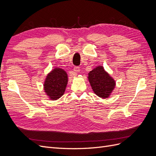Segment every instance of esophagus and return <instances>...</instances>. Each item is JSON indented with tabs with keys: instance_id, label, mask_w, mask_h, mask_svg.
Masks as SVG:
<instances>
[{
	"instance_id": "obj_1",
	"label": "esophagus",
	"mask_w": 156,
	"mask_h": 156,
	"mask_svg": "<svg viewBox=\"0 0 156 156\" xmlns=\"http://www.w3.org/2000/svg\"><path fill=\"white\" fill-rule=\"evenodd\" d=\"M73 71L75 72V73H77L80 72V68L79 66H75L73 68ZM75 75H76V74H75Z\"/></svg>"
}]
</instances>
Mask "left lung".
<instances>
[{"label":"left lung","mask_w":156,"mask_h":156,"mask_svg":"<svg viewBox=\"0 0 156 156\" xmlns=\"http://www.w3.org/2000/svg\"><path fill=\"white\" fill-rule=\"evenodd\" d=\"M88 79L92 90L98 96L105 99L109 97L116 86V81L105 70L98 66L88 73Z\"/></svg>","instance_id":"obj_1"}]
</instances>
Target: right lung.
<instances>
[{"label": "right lung", "mask_w": 156, "mask_h": 156, "mask_svg": "<svg viewBox=\"0 0 156 156\" xmlns=\"http://www.w3.org/2000/svg\"><path fill=\"white\" fill-rule=\"evenodd\" d=\"M68 81V74L63 69L55 68L46 76L44 89L51 100H56L62 97Z\"/></svg>", "instance_id": "obj_1"}]
</instances>
